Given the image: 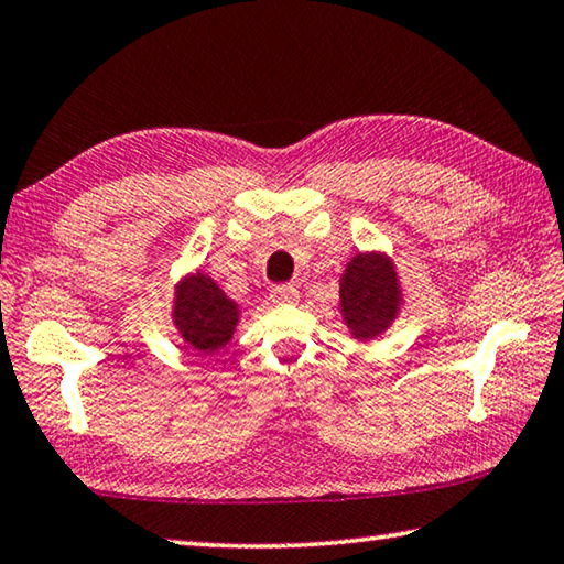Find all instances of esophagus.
I'll return each mask as SVG.
<instances>
[{
	"label": "esophagus",
	"mask_w": 564,
	"mask_h": 564,
	"mask_svg": "<svg viewBox=\"0 0 564 564\" xmlns=\"http://www.w3.org/2000/svg\"><path fill=\"white\" fill-rule=\"evenodd\" d=\"M299 299H301V293L291 283L289 285H275V289H271V301L273 303L285 305V303H295Z\"/></svg>",
	"instance_id": "34e87169"
}]
</instances>
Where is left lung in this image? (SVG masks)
<instances>
[{"label":"left lung","instance_id":"1","mask_svg":"<svg viewBox=\"0 0 564 564\" xmlns=\"http://www.w3.org/2000/svg\"><path fill=\"white\" fill-rule=\"evenodd\" d=\"M402 305L397 271L382 253H355L340 279L343 321L357 340H372L394 323Z\"/></svg>","mask_w":564,"mask_h":564}]
</instances>
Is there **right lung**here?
Returning <instances> with one entry per match:
<instances>
[{
  "label": "right lung",
  "instance_id": "add662e5",
  "mask_svg": "<svg viewBox=\"0 0 564 564\" xmlns=\"http://www.w3.org/2000/svg\"><path fill=\"white\" fill-rule=\"evenodd\" d=\"M172 321L182 340L194 350L214 352L231 340L239 323V308L209 275L197 271L177 285Z\"/></svg>",
  "mask_w": 564,
  "mask_h": 564
}]
</instances>
